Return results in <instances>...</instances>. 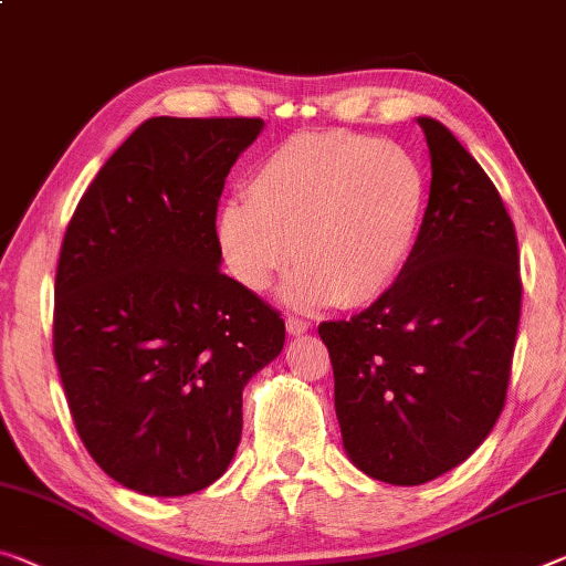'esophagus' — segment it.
<instances>
[{"label": "esophagus", "instance_id": "obj_1", "mask_svg": "<svg viewBox=\"0 0 566 566\" xmlns=\"http://www.w3.org/2000/svg\"><path fill=\"white\" fill-rule=\"evenodd\" d=\"M285 328H289V334H293V336H303L311 328V324H308V321H303V318L289 316V318H285Z\"/></svg>", "mask_w": 566, "mask_h": 566}]
</instances>
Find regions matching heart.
I'll return each instance as SVG.
<instances>
[{"instance_id":"heart-1","label":"heart","mask_w":566,"mask_h":566,"mask_svg":"<svg viewBox=\"0 0 566 566\" xmlns=\"http://www.w3.org/2000/svg\"><path fill=\"white\" fill-rule=\"evenodd\" d=\"M250 197L214 217L228 273L263 293L289 260L283 301L361 308L410 263L428 207V174L397 142L359 134H301L258 164Z\"/></svg>"}]
</instances>
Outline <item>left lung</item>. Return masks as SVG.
<instances>
[{
    "instance_id": "1",
    "label": "left lung",
    "mask_w": 566,
    "mask_h": 566,
    "mask_svg": "<svg viewBox=\"0 0 566 566\" xmlns=\"http://www.w3.org/2000/svg\"><path fill=\"white\" fill-rule=\"evenodd\" d=\"M430 199L410 263L349 321H324L346 455L392 485L453 471L506 402L521 316L518 245L499 189L440 120L417 118Z\"/></svg>"
}]
</instances>
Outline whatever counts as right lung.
Here are the masks:
<instances>
[{
    "instance_id": "1",
    "label": "right lung",
    "mask_w": 566,
    "mask_h": 566,
    "mask_svg": "<svg viewBox=\"0 0 566 566\" xmlns=\"http://www.w3.org/2000/svg\"><path fill=\"white\" fill-rule=\"evenodd\" d=\"M260 118L144 120L63 238L52 346L75 430L113 481L202 491L242 434V389L283 349L281 313L220 271L217 202Z\"/></svg>"
}]
</instances>
